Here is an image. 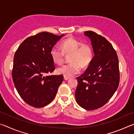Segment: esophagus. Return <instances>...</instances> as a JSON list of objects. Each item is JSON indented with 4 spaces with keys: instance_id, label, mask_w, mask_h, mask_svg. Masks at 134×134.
<instances>
[{
    "instance_id": "34e87169",
    "label": "esophagus",
    "mask_w": 134,
    "mask_h": 134,
    "mask_svg": "<svg viewBox=\"0 0 134 134\" xmlns=\"http://www.w3.org/2000/svg\"><path fill=\"white\" fill-rule=\"evenodd\" d=\"M64 80H69L70 79V77H66V76H64Z\"/></svg>"
}]
</instances>
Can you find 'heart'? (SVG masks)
<instances>
[{
  "instance_id": "b5f03b06",
  "label": "heart",
  "mask_w": 134,
  "mask_h": 134,
  "mask_svg": "<svg viewBox=\"0 0 134 134\" xmlns=\"http://www.w3.org/2000/svg\"><path fill=\"white\" fill-rule=\"evenodd\" d=\"M60 48L54 46L50 50V56L53 62L62 64L65 55L69 56L68 64L59 67L57 72L66 77H72L79 73L81 67L89 66L93 58L94 53L91 45L82 43L74 37H70L61 42Z\"/></svg>"
}]
</instances>
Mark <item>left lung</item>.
<instances>
[{
  "label": "left lung",
  "mask_w": 134,
  "mask_h": 134,
  "mask_svg": "<svg viewBox=\"0 0 134 134\" xmlns=\"http://www.w3.org/2000/svg\"><path fill=\"white\" fill-rule=\"evenodd\" d=\"M85 35L91 40L94 56L85 72L77 77L75 97L81 108L92 110L105 105L118 87L119 62L116 51L105 37L92 31Z\"/></svg>",
  "instance_id": "1"
}]
</instances>
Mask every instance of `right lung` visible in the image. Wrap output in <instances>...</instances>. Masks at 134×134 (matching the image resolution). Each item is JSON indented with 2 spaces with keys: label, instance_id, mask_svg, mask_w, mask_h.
<instances>
[{
  "label": "right lung",
  "instance_id": "right-lung-1",
  "mask_svg": "<svg viewBox=\"0 0 134 134\" xmlns=\"http://www.w3.org/2000/svg\"><path fill=\"white\" fill-rule=\"evenodd\" d=\"M63 35L38 33L25 40L15 52L12 79L18 93L29 105L44 107L56 96L64 77L45 74L55 69L50 50Z\"/></svg>",
  "mask_w": 134,
  "mask_h": 134
}]
</instances>
